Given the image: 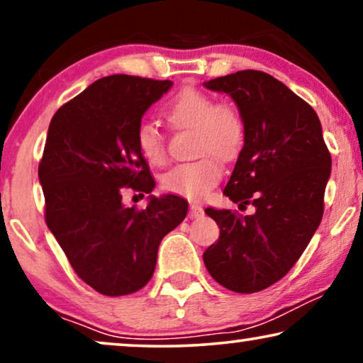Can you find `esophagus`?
Instances as JSON below:
<instances>
[{"mask_svg":"<svg viewBox=\"0 0 363 363\" xmlns=\"http://www.w3.org/2000/svg\"><path fill=\"white\" fill-rule=\"evenodd\" d=\"M203 208L200 206V205H195V203H193V205H190V213H188V216L190 218H200V216H203Z\"/></svg>","mask_w":363,"mask_h":363,"instance_id":"34e87169","label":"esophagus"}]
</instances>
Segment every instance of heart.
Returning a JSON list of instances; mask_svg holds the SVG:
<instances>
[{
	"instance_id": "heart-1",
	"label": "heart",
	"mask_w": 363,
	"mask_h": 363,
	"mask_svg": "<svg viewBox=\"0 0 363 363\" xmlns=\"http://www.w3.org/2000/svg\"><path fill=\"white\" fill-rule=\"evenodd\" d=\"M163 116L175 127L195 128V152H211L231 158L242 143V122L236 111L216 106L215 99L200 91L186 89L167 104ZM140 155L150 165H162L167 158L165 137L152 123H140L135 133ZM223 165L216 157L203 155L196 160L178 163L162 178L163 190L190 200L208 195L221 180Z\"/></svg>"
}]
</instances>
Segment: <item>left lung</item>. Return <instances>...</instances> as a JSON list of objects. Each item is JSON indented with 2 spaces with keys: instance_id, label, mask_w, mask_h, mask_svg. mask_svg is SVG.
Here are the masks:
<instances>
[{
  "instance_id": "obj_1",
  "label": "left lung",
  "mask_w": 363,
  "mask_h": 363,
  "mask_svg": "<svg viewBox=\"0 0 363 363\" xmlns=\"http://www.w3.org/2000/svg\"><path fill=\"white\" fill-rule=\"evenodd\" d=\"M225 92L245 125L235 170L223 193L255 215L206 208L220 238L203 252L213 279L251 294L284 277L309 245L324 213L332 160L309 104L269 74L240 71L203 82Z\"/></svg>"
}]
</instances>
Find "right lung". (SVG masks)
Returning a JSON list of instances; mask_svg holds the SVG:
<instances>
[{
    "instance_id": "obj_1",
    "label": "right lung",
    "mask_w": 363,
    "mask_h": 363,
    "mask_svg": "<svg viewBox=\"0 0 363 363\" xmlns=\"http://www.w3.org/2000/svg\"><path fill=\"white\" fill-rule=\"evenodd\" d=\"M172 81L102 77L59 108L49 123L39 183L46 223L72 269L104 296H127L150 281L160 241L185 220L188 203L150 195L137 211L125 188L152 193L155 180L135 133Z\"/></svg>"
}]
</instances>
